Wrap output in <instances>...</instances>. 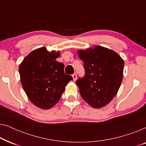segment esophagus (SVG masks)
Returning a JSON list of instances; mask_svg holds the SVG:
<instances>
[{
    "label": "esophagus",
    "instance_id": "34e87169",
    "mask_svg": "<svg viewBox=\"0 0 146 146\" xmlns=\"http://www.w3.org/2000/svg\"><path fill=\"white\" fill-rule=\"evenodd\" d=\"M72 78H73V80L74 81H76V78H77V75H76V73H74L72 74Z\"/></svg>",
    "mask_w": 146,
    "mask_h": 146
}]
</instances>
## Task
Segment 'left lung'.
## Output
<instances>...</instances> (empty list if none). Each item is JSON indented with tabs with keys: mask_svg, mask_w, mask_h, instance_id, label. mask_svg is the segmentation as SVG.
Returning a JSON list of instances; mask_svg holds the SVG:
<instances>
[{
	"mask_svg": "<svg viewBox=\"0 0 146 146\" xmlns=\"http://www.w3.org/2000/svg\"><path fill=\"white\" fill-rule=\"evenodd\" d=\"M85 74L76 80L84 100L95 108L107 105L116 95L123 79L124 62L110 49L95 46L78 51Z\"/></svg>",
	"mask_w": 146,
	"mask_h": 146,
	"instance_id": "obj_1",
	"label": "left lung"
}]
</instances>
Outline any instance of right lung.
<instances>
[{"instance_id":"obj_1","label":"right lung","mask_w":146,"mask_h":146,"mask_svg":"<svg viewBox=\"0 0 146 146\" xmlns=\"http://www.w3.org/2000/svg\"><path fill=\"white\" fill-rule=\"evenodd\" d=\"M59 52L45 47L31 52L19 66L23 89L30 100L42 109H50L58 102L66 85L73 78L64 74L63 63L56 60Z\"/></svg>"}]
</instances>
